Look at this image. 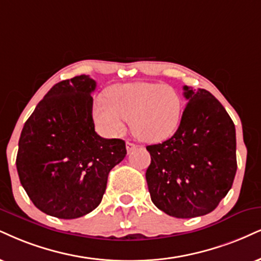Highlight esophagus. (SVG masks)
Instances as JSON below:
<instances>
[{
  "label": "esophagus",
  "mask_w": 261,
  "mask_h": 261,
  "mask_svg": "<svg viewBox=\"0 0 261 261\" xmlns=\"http://www.w3.org/2000/svg\"><path fill=\"white\" fill-rule=\"evenodd\" d=\"M136 147H137V145L134 143H132V141H127V143H125V149H127L128 153L132 152V151L136 149Z\"/></svg>",
  "instance_id": "34e87169"
}]
</instances>
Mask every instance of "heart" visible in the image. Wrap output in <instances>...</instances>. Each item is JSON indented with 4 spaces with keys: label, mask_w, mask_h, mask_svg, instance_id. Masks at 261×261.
<instances>
[{
    "label": "heart",
    "mask_w": 261,
    "mask_h": 261,
    "mask_svg": "<svg viewBox=\"0 0 261 261\" xmlns=\"http://www.w3.org/2000/svg\"><path fill=\"white\" fill-rule=\"evenodd\" d=\"M184 101L172 87L163 83L137 82L111 87L106 96H98L93 117L98 127L118 136L130 120L133 134L140 140L157 143L172 137L181 120Z\"/></svg>",
    "instance_id": "heart-1"
}]
</instances>
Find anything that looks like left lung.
Returning a JSON list of instances; mask_svg holds the SVG:
<instances>
[{
    "mask_svg": "<svg viewBox=\"0 0 261 261\" xmlns=\"http://www.w3.org/2000/svg\"><path fill=\"white\" fill-rule=\"evenodd\" d=\"M184 96L188 105L174 136L146 146L151 201L181 219L213 212L237 170L236 130L224 106L205 89L184 86Z\"/></svg>",
    "mask_w": 261,
    "mask_h": 261,
    "instance_id": "left-lung-1",
    "label": "left lung"
}]
</instances>
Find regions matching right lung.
Here are the masks:
<instances>
[{"label":"right lung","mask_w":261,"mask_h":261,"mask_svg":"<svg viewBox=\"0 0 261 261\" xmlns=\"http://www.w3.org/2000/svg\"><path fill=\"white\" fill-rule=\"evenodd\" d=\"M96 82L87 75L54 85L22 128L19 179L41 212L76 219L100 204L110 170L127 155L122 139L96 134L93 98Z\"/></svg>","instance_id":"obj_1"}]
</instances>
